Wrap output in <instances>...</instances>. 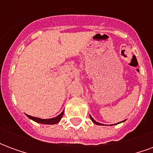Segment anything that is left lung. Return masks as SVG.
<instances>
[{
  "instance_id": "obj_1",
  "label": "left lung",
  "mask_w": 153,
  "mask_h": 153,
  "mask_svg": "<svg viewBox=\"0 0 153 153\" xmlns=\"http://www.w3.org/2000/svg\"><path fill=\"white\" fill-rule=\"evenodd\" d=\"M90 116V119H91V120H92V121L93 122V123H94V124H95V125H102V124H101V123H98V122H97L96 120H94V119L93 118V117H92V116H91V115H89ZM125 121V120H123V121H121V122H124ZM121 122H119V123H117V124H120V123H121ZM115 125H116V124H115Z\"/></svg>"
}]
</instances>
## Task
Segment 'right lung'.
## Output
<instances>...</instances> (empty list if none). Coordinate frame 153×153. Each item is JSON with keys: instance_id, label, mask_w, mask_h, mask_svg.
Wrapping results in <instances>:
<instances>
[{"instance_id": "right-lung-1", "label": "right lung", "mask_w": 153, "mask_h": 153, "mask_svg": "<svg viewBox=\"0 0 153 153\" xmlns=\"http://www.w3.org/2000/svg\"><path fill=\"white\" fill-rule=\"evenodd\" d=\"M64 115V111L60 113V115H58L56 117L54 118H51V119H41L38 118V117H33V116H31V115H26L28 116V118L33 120V121L37 122V123H40V124H43V125H55V124H57L59 123L60 120L62 118V116Z\"/></svg>"}]
</instances>
